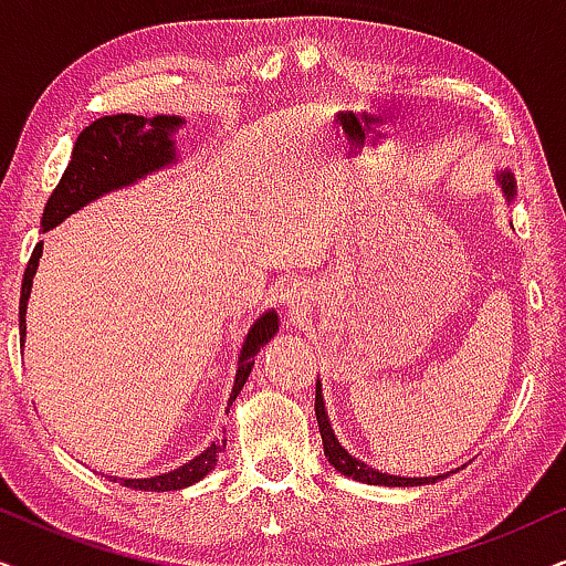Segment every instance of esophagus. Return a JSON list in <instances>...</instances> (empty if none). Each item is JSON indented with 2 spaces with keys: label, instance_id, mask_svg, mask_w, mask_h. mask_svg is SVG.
I'll list each match as a JSON object with an SVG mask.
<instances>
[{
  "label": "esophagus",
  "instance_id": "1",
  "mask_svg": "<svg viewBox=\"0 0 566 566\" xmlns=\"http://www.w3.org/2000/svg\"><path fill=\"white\" fill-rule=\"evenodd\" d=\"M305 295H307V290L303 287V284H287L282 292V300L287 305H300L305 300Z\"/></svg>",
  "mask_w": 566,
  "mask_h": 566
}]
</instances>
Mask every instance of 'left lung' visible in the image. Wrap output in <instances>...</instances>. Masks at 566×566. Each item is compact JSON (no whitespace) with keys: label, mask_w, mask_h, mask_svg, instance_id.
I'll return each mask as SVG.
<instances>
[{"label":"left lung","mask_w":566,"mask_h":566,"mask_svg":"<svg viewBox=\"0 0 566 566\" xmlns=\"http://www.w3.org/2000/svg\"><path fill=\"white\" fill-rule=\"evenodd\" d=\"M499 182H502L506 198H514V180H512L510 171L499 175ZM316 420H318L321 439H324L326 460L334 464L336 473L353 478V481H363V483H370V485H426V483H436L441 478V475H436V478L386 475V473H378V470H374V468H368L366 462L355 460L353 454H347L345 449H342V443L336 441L332 426H328V418H326V410H324V397H321V384H316Z\"/></svg>","instance_id":"8db88e82"}]
</instances>
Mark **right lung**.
<instances>
[{
  "instance_id": "add662e5",
  "label": "right lung",
  "mask_w": 566,
  "mask_h": 566,
  "mask_svg": "<svg viewBox=\"0 0 566 566\" xmlns=\"http://www.w3.org/2000/svg\"><path fill=\"white\" fill-rule=\"evenodd\" d=\"M182 125L180 117H135V114H114V117H102L96 123H91L85 130L77 135L73 159H70L67 169H64L60 185H56L52 198L46 200L44 219L41 227L54 230L62 219H67L70 213L83 209L85 203L93 198L104 196L114 188H123L138 180V177L148 175V171L164 167V164L175 161V146H171L169 135ZM41 250L44 242L33 248L31 261H28L25 274H23V290H20V334L25 339V307L28 297H31V284L33 274L39 269ZM279 332L276 313L271 311L266 316L259 318L245 336V345H242L240 363H238V376H234V386L230 395V405L238 399L240 389L245 386L250 368H253V357L261 353V347H266L271 336ZM227 449V441L211 443L206 452H200L196 460L185 462L182 468L171 470V473L156 475V478H140V481H127L119 478V483L127 489L138 491H177L188 489V485L198 483L200 478H206L217 464V457ZM117 481V478H114Z\"/></svg>"
}]
</instances>
